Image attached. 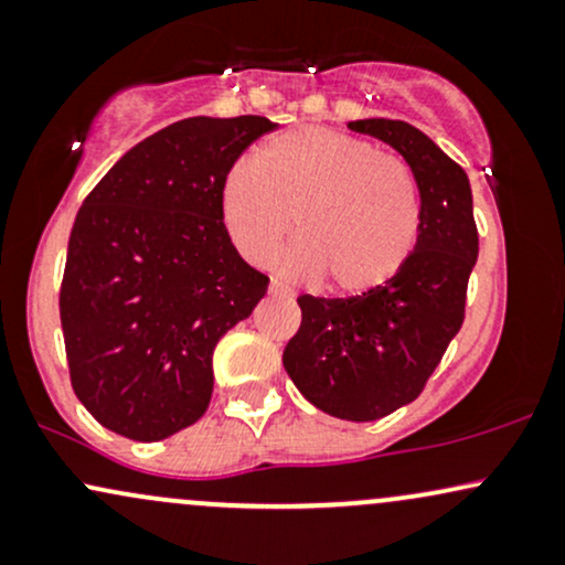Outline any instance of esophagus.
Returning a JSON list of instances; mask_svg holds the SVG:
<instances>
[{"instance_id":"1","label":"esophagus","mask_w":565,"mask_h":565,"mask_svg":"<svg viewBox=\"0 0 565 565\" xmlns=\"http://www.w3.org/2000/svg\"><path fill=\"white\" fill-rule=\"evenodd\" d=\"M268 291H270V295H278V287H276V284H270V289H268Z\"/></svg>"}]
</instances>
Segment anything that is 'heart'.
I'll use <instances>...</instances> for the list:
<instances>
[{"mask_svg":"<svg viewBox=\"0 0 565 565\" xmlns=\"http://www.w3.org/2000/svg\"><path fill=\"white\" fill-rule=\"evenodd\" d=\"M220 210L244 260L278 257L291 281L327 276L340 295H364L398 276L419 236V201L412 172L372 142L308 127L265 142L260 159H242L223 180Z\"/></svg>","mask_w":565,"mask_h":565,"instance_id":"b5f03b06","label":"heart"}]
</instances>
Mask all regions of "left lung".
<instances>
[{
  "mask_svg": "<svg viewBox=\"0 0 565 565\" xmlns=\"http://www.w3.org/2000/svg\"><path fill=\"white\" fill-rule=\"evenodd\" d=\"M353 132L393 146L419 188V236L398 276L355 297H297L302 323L284 369L332 417L374 423L425 391L465 321L478 260L470 180L457 161L398 119H359Z\"/></svg>",
  "mask_w": 565,
  "mask_h": 565,
  "instance_id": "1",
  "label": "left lung"
}]
</instances>
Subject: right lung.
Returning <instances> with one entry per match:
<instances>
[{
    "mask_svg": "<svg viewBox=\"0 0 565 565\" xmlns=\"http://www.w3.org/2000/svg\"><path fill=\"white\" fill-rule=\"evenodd\" d=\"M265 116L174 121L127 151L84 199L68 238L61 323L71 387L108 430L142 440L193 425L212 353L265 297L220 210L223 180Z\"/></svg>",
    "mask_w": 565,
    "mask_h": 565,
    "instance_id": "right-lung-1",
    "label": "right lung"
}]
</instances>
